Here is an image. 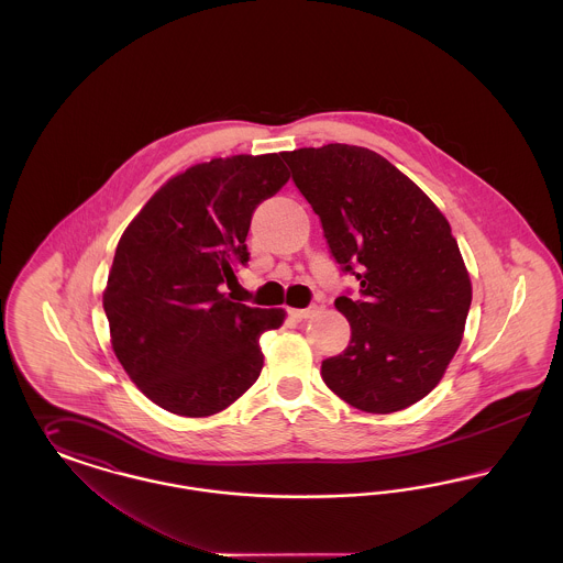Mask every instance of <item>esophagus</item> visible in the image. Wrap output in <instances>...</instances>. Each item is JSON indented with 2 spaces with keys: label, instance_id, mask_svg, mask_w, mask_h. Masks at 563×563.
Segmentation results:
<instances>
[{
  "label": "esophagus",
  "instance_id": "1",
  "mask_svg": "<svg viewBox=\"0 0 563 563\" xmlns=\"http://www.w3.org/2000/svg\"><path fill=\"white\" fill-rule=\"evenodd\" d=\"M314 314V308H299V310H289V317L295 321H306Z\"/></svg>",
  "mask_w": 563,
  "mask_h": 563
}]
</instances>
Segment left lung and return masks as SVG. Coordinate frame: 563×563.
I'll list each match as a JSON object with an SVG mask.
<instances>
[{
  "instance_id": "1",
  "label": "left lung",
  "mask_w": 563,
  "mask_h": 563,
  "mask_svg": "<svg viewBox=\"0 0 563 563\" xmlns=\"http://www.w3.org/2000/svg\"><path fill=\"white\" fill-rule=\"evenodd\" d=\"M280 156L319 214L331 257L361 285L358 299H335L352 335L322 361L324 384L367 413L424 399L454 358L473 299L448 219L372 150L329 143Z\"/></svg>"
}]
</instances>
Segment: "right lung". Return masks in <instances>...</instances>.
<instances>
[{"mask_svg": "<svg viewBox=\"0 0 563 563\" xmlns=\"http://www.w3.org/2000/svg\"><path fill=\"white\" fill-rule=\"evenodd\" d=\"M289 181L280 154L230 156L168 179L118 242L103 308L111 346L162 409L205 418L262 374L260 338L283 310L223 294L246 266L255 209Z\"/></svg>", "mask_w": 563, "mask_h": 563, "instance_id": "right-lung-1", "label": "right lung"}]
</instances>
